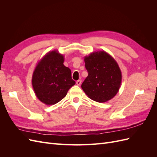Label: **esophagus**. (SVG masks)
Returning <instances> with one entry per match:
<instances>
[{"instance_id":"1","label":"esophagus","mask_w":157,"mask_h":157,"mask_svg":"<svg viewBox=\"0 0 157 157\" xmlns=\"http://www.w3.org/2000/svg\"><path fill=\"white\" fill-rule=\"evenodd\" d=\"M81 82H82V80H80V79H79V80H77V82H76V83H77V84L78 85V86H80V85L81 84Z\"/></svg>"}]
</instances>
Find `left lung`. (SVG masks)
<instances>
[{"mask_svg":"<svg viewBox=\"0 0 157 157\" xmlns=\"http://www.w3.org/2000/svg\"><path fill=\"white\" fill-rule=\"evenodd\" d=\"M84 60L88 73L81 85L84 93L99 103L115 97L122 82L121 71L115 59L103 50L92 52Z\"/></svg>","mask_w":157,"mask_h":157,"instance_id":"obj_1","label":"left lung"}]
</instances>
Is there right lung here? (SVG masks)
Returning a JSON list of instances; mask_svg holds the SVG:
<instances>
[{
    "label": "right lung",
    "instance_id": "obj_1",
    "mask_svg": "<svg viewBox=\"0 0 157 157\" xmlns=\"http://www.w3.org/2000/svg\"><path fill=\"white\" fill-rule=\"evenodd\" d=\"M63 62L62 54L57 50L49 52L38 62L33 73L32 85L36 96L47 105L61 101L75 84L71 69Z\"/></svg>",
    "mask_w": 157,
    "mask_h": 157
}]
</instances>
